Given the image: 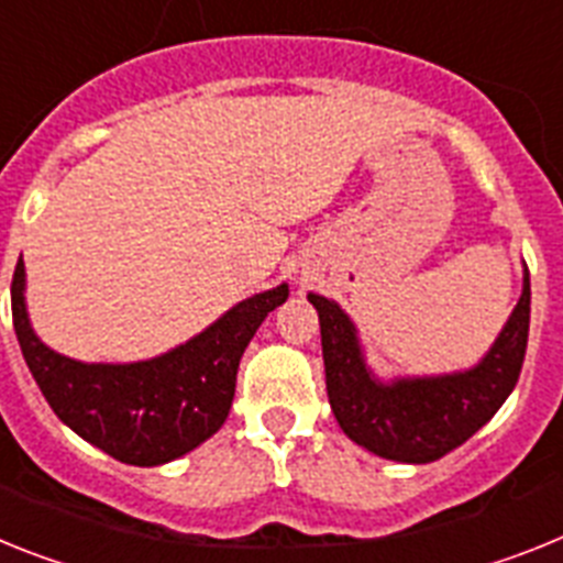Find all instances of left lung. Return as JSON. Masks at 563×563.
Returning a JSON list of instances; mask_svg holds the SVG:
<instances>
[{"label":"left lung","mask_w":563,"mask_h":563,"mask_svg":"<svg viewBox=\"0 0 563 563\" xmlns=\"http://www.w3.org/2000/svg\"><path fill=\"white\" fill-rule=\"evenodd\" d=\"M321 324V355L333 416L350 441L401 464H430L482 430L521 373L530 333V271L521 299L475 367L384 382L364 358L353 319L333 299L307 292Z\"/></svg>","instance_id":"8db88e82"}]
</instances>
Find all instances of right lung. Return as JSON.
<instances>
[{
    "mask_svg": "<svg viewBox=\"0 0 563 563\" xmlns=\"http://www.w3.org/2000/svg\"><path fill=\"white\" fill-rule=\"evenodd\" d=\"M287 296V285L256 292L156 358L88 364L56 353L33 333L22 258L11 285L13 330L47 405L76 435L133 467L181 459L224 424L244 347Z\"/></svg>",
    "mask_w": 563,
    "mask_h": 563,
    "instance_id": "add662e5",
    "label": "right lung"
}]
</instances>
